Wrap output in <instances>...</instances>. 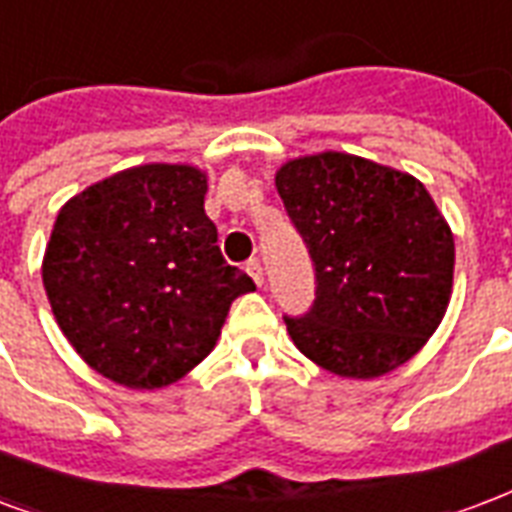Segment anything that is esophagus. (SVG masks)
<instances>
[{
    "instance_id": "obj_1",
    "label": "esophagus",
    "mask_w": 512,
    "mask_h": 512,
    "mask_svg": "<svg viewBox=\"0 0 512 512\" xmlns=\"http://www.w3.org/2000/svg\"><path fill=\"white\" fill-rule=\"evenodd\" d=\"M245 270H248V275H251L256 286H261V283H264V267H261L259 259L248 261V264H245Z\"/></svg>"
}]
</instances>
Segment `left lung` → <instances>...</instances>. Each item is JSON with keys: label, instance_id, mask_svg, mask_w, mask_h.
I'll return each mask as SVG.
<instances>
[{"label": "left lung", "instance_id": "left-lung-1", "mask_svg": "<svg viewBox=\"0 0 512 512\" xmlns=\"http://www.w3.org/2000/svg\"><path fill=\"white\" fill-rule=\"evenodd\" d=\"M275 186L315 264V305L286 318L321 370L388 375L437 332L453 294V232L418 178L343 151L283 161Z\"/></svg>", "mask_w": 512, "mask_h": 512}]
</instances>
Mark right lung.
I'll return each instance as SVG.
<instances>
[{
  "instance_id": "obj_1",
  "label": "right lung",
  "mask_w": 512,
  "mask_h": 512,
  "mask_svg": "<svg viewBox=\"0 0 512 512\" xmlns=\"http://www.w3.org/2000/svg\"><path fill=\"white\" fill-rule=\"evenodd\" d=\"M207 172L140 164L61 205L42 256L53 318L91 370L164 388L213 351L253 280L221 256L205 213Z\"/></svg>"
}]
</instances>
